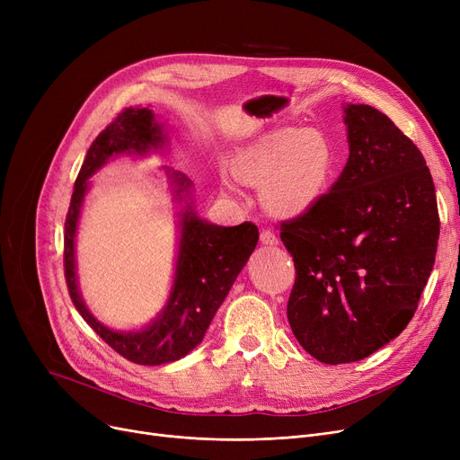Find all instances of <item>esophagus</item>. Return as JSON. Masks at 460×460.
<instances>
[{
  "label": "esophagus",
  "instance_id": "1",
  "mask_svg": "<svg viewBox=\"0 0 460 460\" xmlns=\"http://www.w3.org/2000/svg\"><path fill=\"white\" fill-rule=\"evenodd\" d=\"M259 238H261V243H262L264 246H276V244L279 243L278 234H276L274 231H270V229H262L261 234H259Z\"/></svg>",
  "mask_w": 460,
  "mask_h": 460
}]
</instances>
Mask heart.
I'll use <instances>...</instances> for the list:
<instances>
[{
	"instance_id": "b5f03b06",
	"label": "heart",
	"mask_w": 460,
	"mask_h": 460,
	"mask_svg": "<svg viewBox=\"0 0 460 460\" xmlns=\"http://www.w3.org/2000/svg\"><path fill=\"white\" fill-rule=\"evenodd\" d=\"M333 149L324 134L279 128L261 136L234 160V175L262 186V205L276 216H298L323 196L333 173Z\"/></svg>"
}]
</instances>
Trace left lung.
Instances as JSON below:
<instances>
[{
    "label": "left lung",
    "instance_id": "left-lung-1",
    "mask_svg": "<svg viewBox=\"0 0 460 460\" xmlns=\"http://www.w3.org/2000/svg\"><path fill=\"white\" fill-rule=\"evenodd\" d=\"M345 125L343 173L279 226L296 269L288 324L330 366L371 356L412 321L440 234L434 182L412 139L367 104H347Z\"/></svg>",
    "mask_w": 460,
    "mask_h": 460
}]
</instances>
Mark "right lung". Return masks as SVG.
Masks as SVG:
<instances>
[{"mask_svg": "<svg viewBox=\"0 0 460 460\" xmlns=\"http://www.w3.org/2000/svg\"><path fill=\"white\" fill-rule=\"evenodd\" d=\"M162 127L147 108H125L96 136L75 182L65 220V279L72 304L84 321L123 358L139 366H162L184 358L196 349L226 300L236 276L244 269L257 246L259 229L252 222L234 227L214 226L193 212L190 205L181 214V244L175 279L167 305L149 326L139 332H115L96 321L85 307L76 281L75 236L87 179L117 155H147L164 143ZM177 186V198L190 190V181L181 173L167 172Z\"/></svg>", "mask_w": 460, "mask_h": 460, "instance_id": "right-lung-1", "label": "right lung"}]
</instances>
